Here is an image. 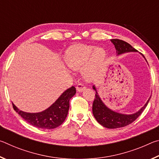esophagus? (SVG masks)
Instances as JSON below:
<instances>
[{"mask_svg": "<svg viewBox=\"0 0 159 159\" xmlns=\"http://www.w3.org/2000/svg\"><path fill=\"white\" fill-rule=\"evenodd\" d=\"M85 90V86L84 85L81 84V83H79L76 86V90L78 92H83V90Z\"/></svg>", "mask_w": 159, "mask_h": 159, "instance_id": "esophagus-1", "label": "esophagus"}]
</instances>
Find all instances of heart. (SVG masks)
<instances>
[{
  "label": "heart",
  "mask_w": 159,
  "mask_h": 159,
  "mask_svg": "<svg viewBox=\"0 0 159 159\" xmlns=\"http://www.w3.org/2000/svg\"><path fill=\"white\" fill-rule=\"evenodd\" d=\"M107 52L102 48L77 44L66 51V63L69 68L80 70L85 68L83 74L86 79H92L105 60Z\"/></svg>",
  "instance_id": "obj_1"
}]
</instances>
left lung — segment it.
Segmentation results:
<instances>
[{
    "label": "left lung",
    "mask_w": 159,
    "mask_h": 159,
    "mask_svg": "<svg viewBox=\"0 0 159 159\" xmlns=\"http://www.w3.org/2000/svg\"><path fill=\"white\" fill-rule=\"evenodd\" d=\"M111 42L114 45L116 50V55H120L126 52H138L137 50L134 49L133 47L125 42L122 40L119 39H111ZM144 57V55H142ZM145 59V57H144ZM93 88L95 90V98L94 99L93 104V114L99 124L104 126V128L114 129L125 127L126 125L133 123L135 120L138 116L140 115L144 109L146 108L148 103L150 100L151 97H149L146 104L142 107V108L134 114H124L116 112L111 109L107 107L98 93L95 85L93 86Z\"/></svg>",
    "instance_id": "1"
}]
</instances>
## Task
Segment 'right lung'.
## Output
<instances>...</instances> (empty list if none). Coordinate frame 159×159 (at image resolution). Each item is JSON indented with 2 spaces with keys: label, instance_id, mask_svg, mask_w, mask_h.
Wrapping results in <instances>:
<instances>
[{
  "label": "right lung",
  "instance_id": "right-lung-1",
  "mask_svg": "<svg viewBox=\"0 0 159 159\" xmlns=\"http://www.w3.org/2000/svg\"><path fill=\"white\" fill-rule=\"evenodd\" d=\"M76 92L74 86H71L64 91L52 105L41 112L28 113L21 111L13 103L12 106L15 111L29 124L39 128L54 129L65 120L69 109V100Z\"/></svg>",
  "mask_w": 159,
  "mask_h": 159
}]
</instances>
